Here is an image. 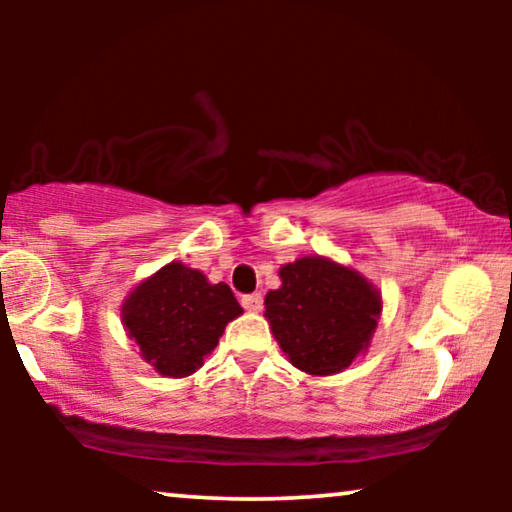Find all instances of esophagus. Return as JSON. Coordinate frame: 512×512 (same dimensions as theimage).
<instances>
[{"instance_id": "34e87169", "label": "esophagus", "mask_w": 512, "mask_h": 512, "mask_svg": "<svg viewBox=\"0 0 512 512\" xmlns=\"http://www.w3.org/2000/svg\"><path fill=\"white\" fill-rule=\"evenodd\" d=\"M242 307L247 312H261L263 310V296L261 293H251V296H244L242 298Z\"/></svg>"}]
</instances>
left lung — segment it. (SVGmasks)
Returning a JSON list of instances; mask_svg holds the SVG:
<instances>
[{
	"label": "left lung",
	"instance_id": "1",
	"mask_svg": "<svg viewBox=\"0 0 512 512\" xmlns=\"http://www.w3.org/2000/svg\"><path fill=\"white\" fill-rule=\"evenodd\" d=\"M282 286L265 296L270 331L307 375L326 377L366 354L382 314V293L352 265L303 256L279 268Z\"/></svg>",
	"mask_w": 512,
	"mask_h": 512
}]
</instances>
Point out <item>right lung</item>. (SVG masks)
Returning <instances> with one entry per match:
<instances>
[{
  "label": "right lung",
  "instance_id": "obj_1",
  "mask_svg": "<svg viewBox=\"0 0 512 512\" xmlns=\"http://www.w3.org/2000/svg\"><path fill=\"white\" fill-rule=\"evenodd\" d=\"M242 314L228 284L172 261L123 300L121 321L149 366L163 377L193 375L214 352L230 321Z\"/></svg>",
  "mask_w": 512,
  "mask_h": 512
}]
</instances>
